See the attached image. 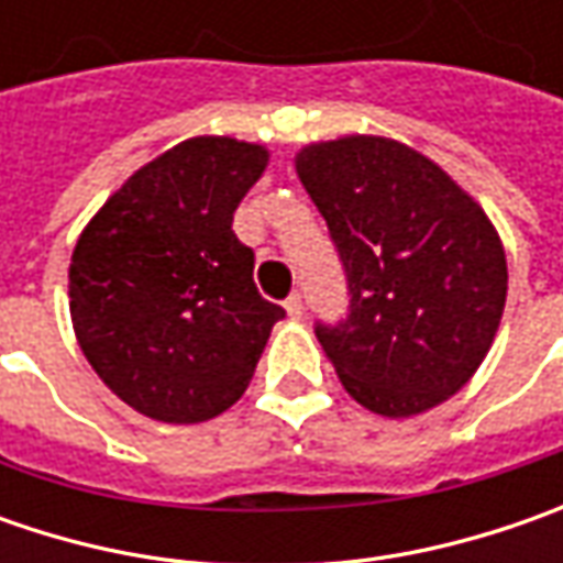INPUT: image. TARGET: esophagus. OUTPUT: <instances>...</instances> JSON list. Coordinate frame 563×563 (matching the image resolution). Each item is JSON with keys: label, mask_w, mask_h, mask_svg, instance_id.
<instances>
[{"label": "esophagus", "mask_w": 563, "mask_h": 563, "mask_svg": "<svg viewBox=\"0 0 563 563\" xmlns=\"http://www.w3.org/2000/svg\"><path fill=\"white\" fill-rule=\"evenodd\" d=\"M285 313L291 316V319H300V316H303V303H300V294H291V297L285 300Z\"/></svg>", "instance_id": "esophagus-1"}]
</instances>
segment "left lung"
I'll return each instance as SVG.
<instances>
[{"label": "left lung", "instance_id": "8db88e82", "mask_svg": "<svg viewBox=\"0 0 563 563\" xmlns=\"http://www.w3.org/2000/svg\"><path fill=\"white\" fill-rule=\"evenodd\" d=\"M294 168L329 222L351 316L316 338L344 391L388 420L457 395L483 366L508 300V260L486 209L407 143L344 134Z\"/></svg>", "mask_w": 563, "mask_h": 563}]
</instances>
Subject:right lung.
I'll return each instance as SVG.
<instances>
[{
    "instance_id": "obj_1",
    "label": "right lung",
    "mask_w": 563,
    "mask_h": 563,
    "mask_svg": "<svg viewBox=\"0 0 563 563\" xmlns=\"http://www.w3.org/2000/svg\"><path fill=\"white\" fill-rule=\"evenodd\" d=\"M269 146L203 134L141 165L99 206L68 266L75 338L112 395L159 422H206L247 391L285 316L253 285L231 219Z\"/></svg>"
}]
</instances>
